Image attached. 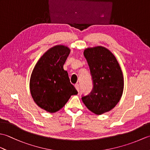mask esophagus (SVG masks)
Returning a JSON list of instances; mask_svg holds the SVG:
<instances>
[{
	"mask_svg": "<svg viewBox=\"0 0 150 150\" xmlns=\"http://www.w3.org/2000/svg\"><path fill=\"white\" fill-rule=\"evenodd\" d=\"M75 88H76V90H77L78 91H79V90H80V87H79V85L78 84H75Z\"/></svg>",
	"mask_w": 150,
	"mask_h": 150,
	"instance_id": "esophagus-1",
	"label": "esophagus"
}]
</instances>
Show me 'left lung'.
Returning a JSON list of instances; mask_svg holds the SVG:
<instances>
[{
  "label": "left lung",
  "mask_w": 150,
  "mask_h": 150,
  "mask_svg": "<svg viewBox=\"0 0 150 150\" xmlns=\"http://www.w3.org/2000/svg\"><path fill=\"white\" fill-rule=\"evenodd\" d=\"M84 55L90 67L93 88L82 100L91 112L101 115L112 110L122 97V71L116 57L106 47H88Z\"/></svg>",
  "instance_id": "8db88e82"
}]
</instances>
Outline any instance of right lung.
Returning a JSON list of instances; mask_svg holds the SVG:
<instances>
[{
	"label": "right lung",
	"mask_w": 150,
	"mask_h": 150,
	"mask_svg": "<svg viewBox=\"0 0 150 150\" xmlns=\"http://www.w3.org/2000/svg\"><path fill=\"white\" fill-rule=\"evenodd\" d=\"M70 49L64 45L51 47L38 60L31 74L30 93L38 106L55 113L78 93L63 68Z\"/></svg>",
	"instance_id": "obj_1"
}]
</instances>
